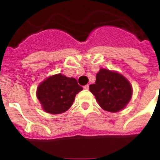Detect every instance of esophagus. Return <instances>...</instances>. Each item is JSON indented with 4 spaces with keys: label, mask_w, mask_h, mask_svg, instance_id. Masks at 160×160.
Instances as JSON below:
<instances>
[{
    "label": "esophagus",
    "mask_w": 160,
    "mask_h": 160,
    "mask_svg": "<svg viewBox=\"0 0 160 160\" xmlns=\"http://www.w3.org/2000/svg\"><path fill=\"white\" fill-rule=\"evenodd\" d=\"M89 87H90V85H86L84 86V89H85V90H89Z\"/></svg>",
    "instance_id": "34e87169"
}]
</instances>
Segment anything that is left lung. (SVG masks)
Returning <instances> with one entry per match:
<instances>
[{"label":"left lung","mask_w":160,"mask_h":160,"mask_svg":"<svg viewBox=\"0 0 160 160\" xmlns=\"http://www.w3.org/2000/svg\"><path fill=\"white\" fill-rule=\"evenodd\" d=\"M90 91L104 110L115 113L124 109L132 98L133 89L129 81L121 74L100 69Z\"/></svg>","instance_id":"1"}]
</instances>
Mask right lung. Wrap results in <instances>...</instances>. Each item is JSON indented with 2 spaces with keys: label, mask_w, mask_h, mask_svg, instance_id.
<instances>
[{
  "label": "right lung",
  "mask_w": 160,
  "mask_h": 160,
  "mask_svg": "<svg viewBox=\"0 0 160 160\" xmlns=\"http://www.w3.org/2000/svg\"><path fill=\"white\" fill-rule=\"evenodd\" d=\"M82 90L75 78L60 73L49 76L38 85L36 97L45 111L58 114L70 109L76 94Z\"/></svg>",
  "instance_id": "add662e5"
}]
</instances>
